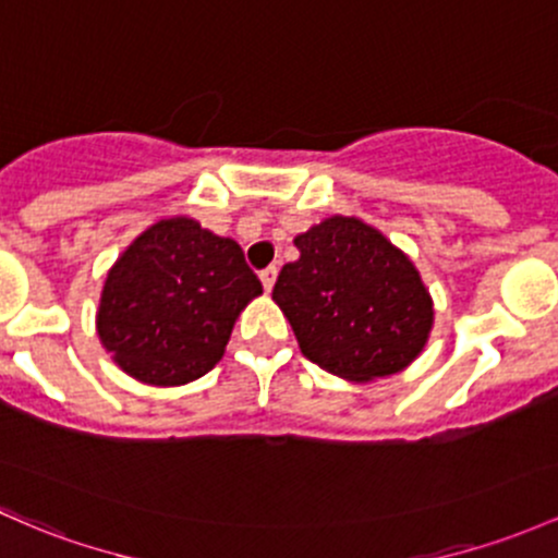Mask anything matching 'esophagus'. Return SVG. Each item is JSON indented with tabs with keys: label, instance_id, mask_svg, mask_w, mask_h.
Returning <instances> with one entry per match:
<instances>
[{
	"label": "esophagus",
	"instance_id": "34e87169",
	"mask_svg": "<svg viewBox=\"0 0 558 558\" xmlns=\"http://www.w3.org/2000/svg\"><path fill=\"white\" fill-rule=\"evenodd\" d=\"M259 278H262V286H264V291H272V286H275V278H278V267H264L262 272H259Z\"/></svg>",
	"mask_w": 558,
	"mask_h": 558
}]
</instances>
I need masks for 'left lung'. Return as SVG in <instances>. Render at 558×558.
Listing matches in <instances>:
<instances>
[{"label":"left lung","instance_id":"left-lung-1","mask_svg":"<svg viewBox=\"0 0 558 558\" xmlns=\"http://www.w3.org/2000/svg\"><path fill=\"white\" fill-rule=\"evenodd\" d=\"M299 259L272 289L304 357L337 377L368 383L422 353L433 302L420 272L383 232L331 216L294 240Z\"/></svg>","mask_w":558,"mask_h":558}]
</instances>
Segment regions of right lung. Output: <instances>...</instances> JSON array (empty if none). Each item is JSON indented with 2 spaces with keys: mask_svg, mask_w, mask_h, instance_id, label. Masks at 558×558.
Returning <instances> with one entry per match:
<instances>
[{
  "mask_svg": "<svg viewBox=\"0 0 558 558\" xmlns=\"http://www.w3.org/2000/svg\"><path fill=\"white\" fill-rule=\"evenodd\" d=\"M262 283L232 238L162 219L109 269L98 337L117 366L149 385H186L219 363L240 310Z\"/></svg>",
  "mask_w": 558,
  "mask_h": 558,
  "instance_id": "1",
  "label": "right lung"
}]
</instances>
